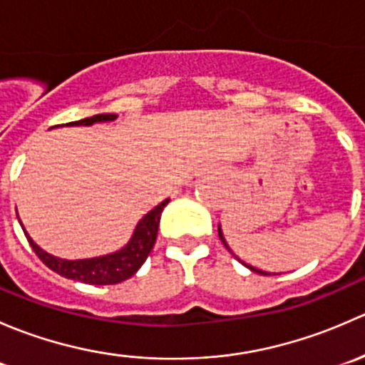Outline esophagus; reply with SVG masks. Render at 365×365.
<instances>
[{"mask_svg": "<svg viewBox=\"0 0 365 365\" xmlns=\"http://www.w3.org/2000/svg\"><path fill=\"white\" fill-rule=\"evenodd\" d=\"M206 176H208V173H200V175H194L192 178L189 180V185H197V183H200L203 178H206Z\"/></svg>", "mask_w": 365, "mask_h": 365, "instance_id": "1", "label": "esophagus"}]
</instances>
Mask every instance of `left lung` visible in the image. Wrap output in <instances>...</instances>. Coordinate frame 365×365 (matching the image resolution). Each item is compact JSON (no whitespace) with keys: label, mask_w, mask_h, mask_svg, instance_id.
<instances>
[{"label":"left lung","mask_w":365,"mask_h":365,"mask_svg":"<svg viewBox=\"0 0 365 365\" xmlns=\"http://www.w3.org/2000/svg\"><path fill=\"white\" fill-rule=\"evenodd\" d=\"M219 238H220V240H222L224 247H226V249H227V251H230V252H231L230 245H227V244H226V238H224V235H222V230H220V224H219ZM231 254H233V252H231ZM233 256H235V254H233ZM235 257H237V256H235ZM237 259H238V257H237ZM238 261H240V259H238ZM242 263H244V261H242ZM244 264H245V267H247V268H249V270L256 272V274H259V275H270V274H268V272H263V270H259V268H254V267H252V264H247V263H244Z\"/></svg>","instance_id":"left-lung-1"}]
</instances>
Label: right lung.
I'll use <instances>...</instances> for the list:
<instances>
[{
    "instance_id": "right-lung-1",
    "label": "right lung",
    "mask_w": 365,
    "mask_h": 365,
    "mask_svg": "<svg viewBox=\"0 0 365 365\" xmlns=\"http://www.w3.org/2000/svg\"><path fill=\"white\" fill-rule=\"evenodd\" d=\"M118 114L102 113L95 114V116L84 118L79 121H70L67 125H56V127H90L93 123H104V121H114ZM51 127V128H56ZM169 203V200H164L155 208L150 210L145 217L138 222L134 227L130 240L118 251L104 254V256L97 257H86V259H63V257L53 256V254L46 252L42 247L33 242V238L26 233L29 245L35 251L36 256L42 259V263L53 272L60 274L61 277L72 279V281L84 282V284H95V286H106V284H118L127 279H130L143 263L146 261L148 254L152 252L153 245L157 240V231H159L160 213L164 206Z\"/></svg>"
}]
</instances>
